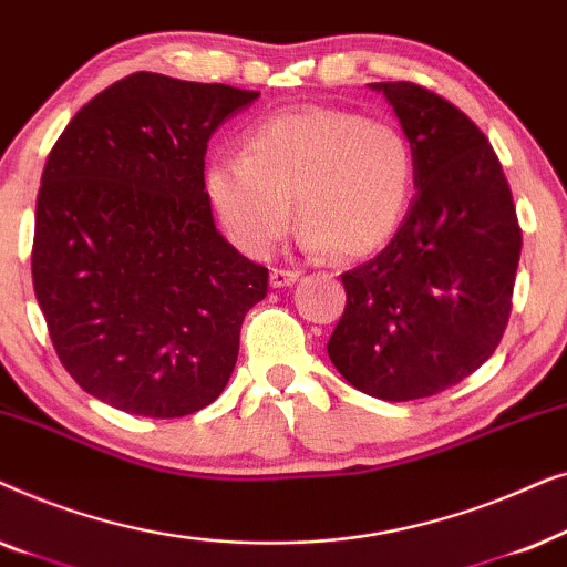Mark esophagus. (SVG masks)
<instances>
[{
    "mask_svg": "<svg viewBox=\"0 0 567 567\" xmlns=\"http://www.w3.org/2000/svg\"><path fill=\"white\" fill-rule=\"evenodd\" d=\"M297 281H299V270H289V268L270 270V286H274V289H284V286H291Z\"/></svg>",
    "mask_w": 567,
    "mask_h": 567,
    "instance_id": "1",
    "label": "esophagus"
}]
</instances>
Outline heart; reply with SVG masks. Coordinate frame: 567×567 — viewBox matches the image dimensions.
I'll return each mask as SVG.
<instances>
[{
    "instance_id": "b5f03b06",
    "label": "heart",
    "mask_w": 567,
    "mask_h": 567,
    "mask_svg": "<svg viewBox=\"0 0 567 567\" xmlns=\"http://www.w3.org/2000/svg\"><path fill=\"white\" fill-rule=\"evenodd\" d=\"M206 193L239 250L262 258L293 212L309 250L367 258L390 243L413 193V150L386 121L343 107H299L258 123L243 157L206 165Z\"/></svg>"
}]
</instances>
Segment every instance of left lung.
Masks as SVG:
<instances>
[{
  "instance_id": "obj_1",
  "label": "left lung",
  "mask_w": 567,
  "mask_h": 567,
  "mask_svg": "<svg viewBox=\"0 0 567 567\" xmlns=\"http://www.w3.org/2000/svg\"><path fill=\"white\" fill-rule=\"evenodd\" d=\"M369 87L400 118L417 193L392 243L340 276L328 355L355 390L408 402L460 384L498 348L522 229L493 146L460 107L413 82Z\"/></svg>"
}]
</instances>
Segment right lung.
<instances>
[{"instance_id": "add662e5", "label": "right lung", "mask_w": 567, "mask_h": 567, "mask_svg": "<svg viewBox=\"0 0 567 567\" xmlns=\"http://www.w3.org/2000/svg\"><path fill=\"white\" fill-rule=\"evenodd\" d=\"M260 92L136 72L69 121L35 204L33 286L61 363L144 417L212 405L268 268L216 229L208 138Z\"/></svg>"}]
</instances>
